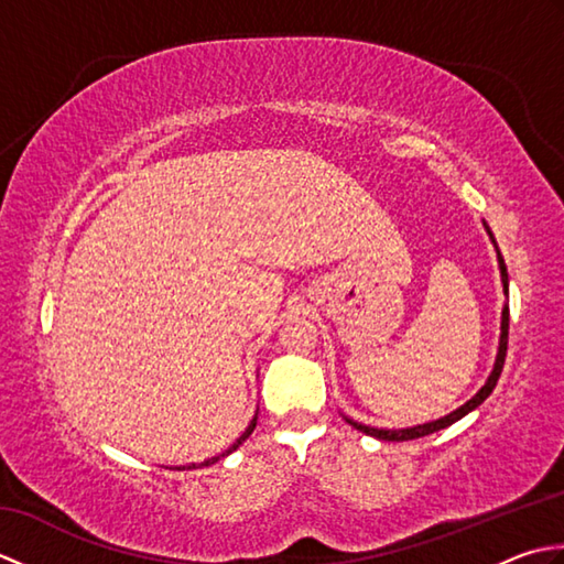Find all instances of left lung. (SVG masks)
<instances>
[{"mask_svg": "<svg viewBox=\"0 0 564 564\" xmlns=\"http://www.w3.org/2000/svg\"><path fill=\"white\" fill-rule=\"evenodd\" d=\"M485 230H487L489 239H492V245L497 247V242H495V235H492V230H489V227H487V223H485ZM497 261H499V271H501V283H505V295H509L507 263H505V257L499 254V247H497ZM507 341H509V305H505V310H501L499 351H497V358H495V368H492V373H489V378H487L485 386H482L480 390H477L475 398L467 400V402H465L463 406H458V410H455V412H451V414H446V416L436 419V422H426V424L410 426V429H376V426L358 424V422H354V419H349V416H346V422H349L354 429L364 431V434H368V436H376V438H380V441H412V438H422V436L434 434V431L446 429V426H451V424L458 422V419H463L465 414H470L473 410H477V406H480V404L489 398V394H492V390H495V386H497V380H499V376H501V368H505Z\"/></svg>", "mask_w": 564, "mask_h": 564, "instance_id": "8db88e82", "label": "left lung"}]
</instances>
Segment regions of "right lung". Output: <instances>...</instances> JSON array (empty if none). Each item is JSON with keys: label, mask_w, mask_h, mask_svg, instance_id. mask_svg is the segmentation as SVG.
I'll return each mask as SVG.
<instances>
[{"label": "right lung", "mask_w": 564, "mask_h": 564, "mask_svg": "<svg viewBox=\"0 0 564 564\" xmlns=\"http://www.w3.org/2000/svg\"><path fill=\"white\" fill-rule=\"evenodd\" d=\"M254 426H257V416L254 419H251V424L245 429V434L242 436H239L235 443H232V446L230 448H227L225 453H220V455H215V458H208V460H203V463H191V465H186L188 467V470H191V467H203V465H213V463H218L220 458H225V455H230L232 451H237L239 446H242V443L249 438V434H251V431H254ZM182 470H184V467H182Z\"/></svg>", "instance_id": "1"}]
</instances>
